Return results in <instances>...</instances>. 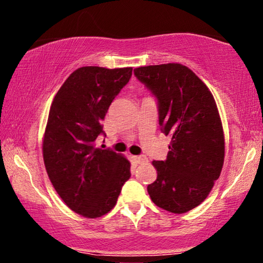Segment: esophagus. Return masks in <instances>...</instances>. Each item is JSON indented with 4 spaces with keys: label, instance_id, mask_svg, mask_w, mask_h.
Returning a JSON list of instances; mask_svg holds the SVG:
<instances>
[{
    "label": "esophagus",
    "instance_id": "34e87169",
    "mask_svg": "<svg viewBox=\"0 0 263 263\" xmlns=\"http://www.w3.org/2000/svg\"><path fill=\"white\" fill-rule=\"evenodd\" d=\"M132 159H133V161H134V162L137 163V164L143 163V162H145V161H147V157L143 156V155H140V156H132Z\"/></svg>",
    "mask_w": 263,
    "mask_h": 263
}]
</instances>
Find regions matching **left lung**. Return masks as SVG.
I'll use <instances>...</instances> for the list:
<instances>
[{
  "label": "left lung",
  "mask_w": 263,
  "mask_h": 263,
  "mask_svg": "<svg viewBox=\"0 0 263 263\" xmlns=\"http://www.w3.org/2000/svg\"><path fill=\"white\" fill-rule=\"evenodd\" d=\"M154 96L161 132L172 136L164 161H153L157 179L147 191L156 205L182 214L205 200L219 179L224 137L212 92L185 66L157 64L134 69Z\"/></svg>",
  "instance_id": "obj_1"
}]
</instances>
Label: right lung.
<instances>
[{
  "instance_id": "1",
  "label": "right lung",
  "mask_w": 263,
  "mask_h": 263,
  "mask_svg": "<svg viewBox=\"0 0 263 263\" xmlns=\"http://www.w3.org/2000/svg\"><path fill=\"white\" fill-rule=\"evenodd\" d=\"M133 68L82 67L70 74L52 101L43 140L48 176L75 213L100 217L110 212L130 163L111 149L94 147L112 100L132 78Z\"/></svg>"
}]
</instances>
